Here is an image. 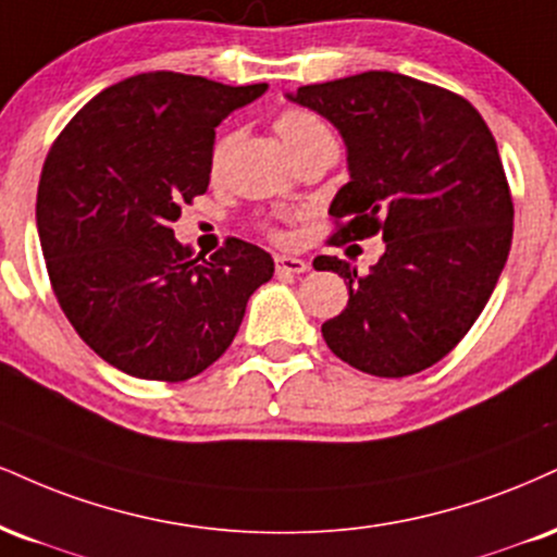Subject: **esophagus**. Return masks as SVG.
Segmentation results:
<instances>
[{
	"mask_svg": "<svg viewBox=\"0 0 557 557\" xmlns=\"http://www.w3.org/2000/svg\"><path fill=\"white\" fill-rule=\"evenodd\" d=\"M277 270L287 272V274H304L308 272V261L298 259V257H277Z\"/></svg>",
	"mask_w": 557,
	"mask_h": 557,
	"instance_id": "1",
	"label": "esophagus"
}]
</instances>
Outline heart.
I'll use <instances>...</instances> for the list:
<instances>
[{"label": "heart", "mask_w": 557, "mask_h": 557, "mask_svg": "<svg viewBox=\"0 0 557 557\" xmlns=\"http://www.w3.org/2000/svg\"><path fill=\"white\" fill-rule=\"evenodd\" d=\"M274 129H277L280 139H283L287 150H296L298 145L306 143V139L317 137V134H324L326 126L321 124L311 111L287 109V111L280 113ZM225 150H227V139L225 137L218 139V145L212 147V165H214V169H220V163H223Z\"/></svg>", "instance_id": "1"}]
</instances>
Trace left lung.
Wrapping results in <instances>:
<instances>
[{
	"label": "left lung",
	"instance_id": "obj_1",
	"mask_svg": "<svg viewBox=\"0 0 557 557\" xmlns=\"http://www.w3.org/2000/svg\"><path fill=\"white\" fill-rule=\"evenodd\" d=\"M287 100L324 116L347 147L332 244L376 233L386 244L363 277L337 257L313 259L350 290L321 324L326 345L371 376L425 371L470 332L511 249V191L491 129L470 100L397 72L304 85Z\"/></svg>",
	"mask_w": 557,
	"mask_h": 557
}]
</instances>
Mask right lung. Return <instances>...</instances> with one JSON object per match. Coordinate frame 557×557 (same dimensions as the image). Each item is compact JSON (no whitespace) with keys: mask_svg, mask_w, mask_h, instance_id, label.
<instances>
[{"mask_svg":"<svg viewBox=\"0 0 557 557\" xmlns=\"http://www.w3.org/2000/svg\"><path fill=\"white\" fill-rule=\"evenodd\" d=\"M267 90L178 72L106 87L46 156L38 238L64 317L134 379L186 381L231 347L274 261L240 238L210 259L171 223L207 191L214 126Z\"/></svg>","mask_w":557,"mask_h":557,"instance_id":"obj_1","label":"right lung"}]
</instances>
